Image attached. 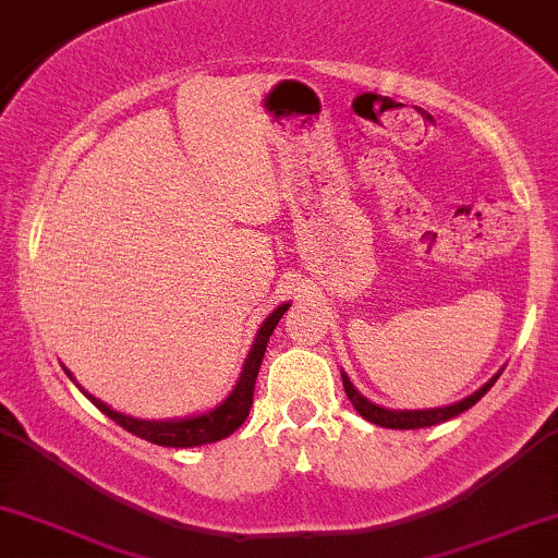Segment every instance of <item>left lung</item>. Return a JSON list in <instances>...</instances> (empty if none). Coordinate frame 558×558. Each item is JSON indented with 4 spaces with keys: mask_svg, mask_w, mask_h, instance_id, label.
<instances>
[{
    "mask_svg": "<svg viewBox=\"0 0 558 558\" xmlns=\"http://www.w3.org/2000/svg\"><path fill=\"white\" fill-rule=\"evenodd\" d=\"M498 375H501V373H498ZM498 375H493L490 380L485 383L483 388H477L472 396H466V399L457 401V403H448V407H438V409H386V407H377V403L364 399L360 390L354 388V383L345 377V373H341L345 396H349V401L354 403L356 412H360L367 422H373V425L390 427V430H417V427L440 425V422L457 417V414H462L470 407H475V403L483 399L485 393H488V390L493 388V383L498 380Z\"/></svg>",
    "mask_w": 558,
    "mask_h": 558,
    "instance_id": "left-lung-1",
    "label": "left lung"
}]
</instances>
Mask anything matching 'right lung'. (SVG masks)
<instances>
[{
  "label": "right lung",
  "mask_w": 558,
  "mask_h": 558,
  "mask_svg": "<svg viewBox=\"0 0 558 558\" xmlns=\"http://www.w3.org/2000/svg\"><path fill=\"white\" fill-rule=\"evenodd\" d=\"M291 304H280L278 310L272 312L270 317L262 323V328L254 338L252 351H248L246 362H243L241 377L235 383V388L230 390V396L222 403H217L215 409L204 414H194V417H183V420H136V417H128V414L114 412V409L107 407L105 401L94 399L88 390H83L75 377L70 375V369H65L70 380L75 383L83 390L88 401L94 403L99 412H105L107 417L118 422L120 427H125L128 433L138 435V438L149 440V444L157 446H170V448H194V446H204V444H215V440L228 438L230 433H235L243 425V420L248 417V409L254 403V383H257L262 360H265V351H267V341H270L275 325L280 323V317L286 315V310Z\"/></svg>",
  "instance_id": "1"
}]
</instances>
